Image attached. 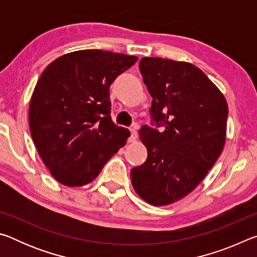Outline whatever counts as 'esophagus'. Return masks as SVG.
Here are the masks:
<instances>
[{"mask_svg": "<svg viewBox=\"0 0 257 257\" xmlns=\"http://www.w3.org/2000/svg\"><path fill=\"white\" fill-rule=\"evenodd\" d=\"M129 130H130V136H129V138H128V143L136 142V139L138 138L137 132H136V130H134V129H129Z\"/></svg>", "mask_w": 257, "mask_h": 257, "instance_id": "34e87169", "label": "esophagus"}]
</instances>
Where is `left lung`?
<instances>
[{
  "instance_id": "8db88e82",
  "label": "left lung",
  "mask_w": 257,
  "mask_h": 257,
  "mask_svg": "<svg viewBox=\"0 0 257 257\" xmlns=\"http://www.w3.org/2000/svg\"><path fill=\"white\" fill-rule=\"evenodd\" d=\"M139 70L152 99V125L139 138L147 160L130 173L145 202L168 205L195 189L223 150L228 104L201 69L187 62L143 58Z\"/></svg>"
}]
</instances>
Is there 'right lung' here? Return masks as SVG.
Here are the masks:
<instances>
[{
	"label": "right lung",
	"instance_id": "obj_1",
	"mask_svg": "<svg viewBox=\"0 0 257 257\" xmlns=\"http://www.w3.org/2000/svg\"><path fill=\"white\" fill-rule=\"evenodd\" d=\"M137 56L102 50L62 55L38 79L29 128L43 162L62 185L89 184L130 133L111 119L110 86Z\"/></svg>",
	"mask_w": 257,
	"mask_h": 257
}]
</instances>
